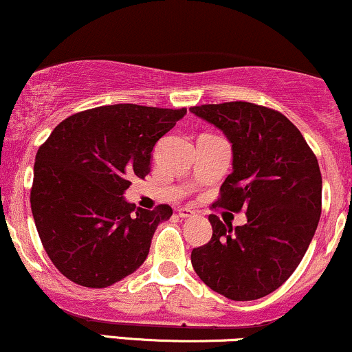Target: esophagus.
Masks as SVG:
<instances>
[{"label":"esophagus","instance_id":"esophagus-1","mask_svg":"<svg viewBox=\"0 0 352 352\" xmlns=\"http://www.w3.org/2000/svg\"><path fill=\"white\" fill-rule=\"evenodd\" d=\"M193 215H195V212H193L192 208H188V207L179 208V217H182V218H190V217H193Z\"/></svg>","mask_w":352,"mask_h":352}]
</instances>
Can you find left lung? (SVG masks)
Here are the masks:
<instances>
[{"label":"left lung","instance_id":"8db88e82","mask_svg":"<svg viewBox=\"0 0 352 352\" xmlns=\"http://www.w3.org/2000/svg\"><path fill=\"white\" fill-rule=\"evenodd\" d=\"M190 111L232 142L233 172L212 207L243 210L248 220L233 228L210 215L212 238L192 250L193 270L228 300L263 298L292 276L318 228V159L296 125L274 109L235 100Z\"/></svg>","mask_w":352,"mask_h":352}]
</instances>
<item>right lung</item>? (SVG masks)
<instances>
[{
  "label": "right lung",
  "instance_id": "right-lung-1",
  "mask_svg": "<svg viewBox=\"0 0 352 352\" xmlns=\"http://www.w3.org/2000/svg\"><path fill=\"white\" fill-rule=\"evenodd\" d=\"M187 109L114 104L64 119L39 147L31 210L47 256L67 280L106 288L144 263L168 205L135 208L131 179L151 172V153Z\"/></svg>",
  "mask_w": 352,
  "mask_h": 352
}]
</instances>
